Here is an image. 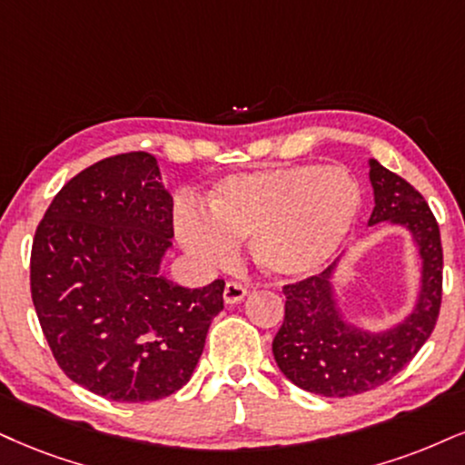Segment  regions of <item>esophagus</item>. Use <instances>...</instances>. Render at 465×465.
Here are the masks:
<instances>
[{"instance_id": "1", "label": "esophagus", "mask_w": 465, "mask_h": 465, "mask_svg": "<svg viewBox=\"0 0 465 465\" xmlns=\"http://www.w3.org/2000/svg\"><path fill=\"white\" fill-rule=\"evenodd\" d=\"M245 295H248V286L239 282H228L223 286V302L226 303H239Z\"/></svg>"}]
</instances>
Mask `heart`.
Wrapping results in <instances>:
<instances>
[{
    "label": "heart",
    "mask_w": 465,
    "mask_h": 465,
    "mask_svg": "<svg viewBox=\"0 0 465 465\" xmlns=\"http://www.w3.org/2000/svg\"><path fill=\"white\" fill-rule=\"evenodd\" d=\"M362 206L358 181L342 168L280 165L242 172L211 187L206 211L183 206L176 237L206 267H223L252 239L254 261L280 278L323 265L351 231Z\"/></svg>",
    "instance_id": "1"
}]
</instances>
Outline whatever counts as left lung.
<instances>
[{
  "instance_id": "8db88e82",
  "label": "left lung",
  "mask_w": 465,
  "mask_h": 465,
  "mask_svg": "<svg viewBox=\"0 0 465 465\" xmlns=\"http://www.w3.org/2000/svg\"><path fill=\"white\" fill-rule=\"evenodd\" d=\"M369 165L375 193L369 226L391 222L408 228L422 259L420 293L401 323L369 331L349 323L336 306L331 282L341 259L317 276L284 286V321L273 338V358L286 380L321 397H353L392 380L431 336L442 303V242L431 209L399 174L375 159Z\"/></svg>"
}]
</instances>
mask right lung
<instances>
[{
    "instance_id": "1",
    "label": "right lung",
    "mask_w": 465,
    "mask_h": 465,
    "mask_svg": "<svg viewBox=\"0 0 465 465\" xmlns=\"http://www.w3.org/2000/svg\"><path fill=\"white\" fill-rule=\"evenodd\" d=\"M172 237V196L142 151L79 172L38 223L30 284L40 328L57 366L99 397H170L203 355L223 280L185 289L162 276Z\"/></svg>"
}]
</instances>
